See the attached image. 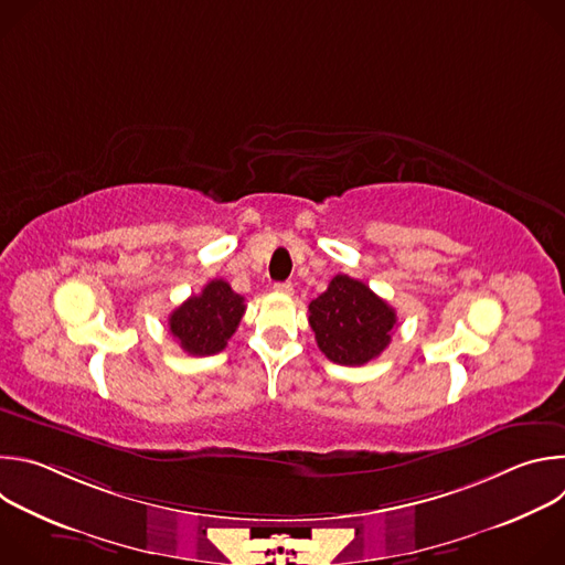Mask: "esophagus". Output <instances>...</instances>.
Segmentation results:
<instances>
[{
	"instance_id": "34e87169",
	"label": "esophagus",
	"mask_w": 565,
	"mask_h": 565,
	"mask_svg": "<svg viewBox=\"0 0 565 565\" xmlns=\"http://www.w3.org/2000/svg\"><path fill=\"white\" fill-rule=\"evenodd\" d=\"M275 290H277V292H281V295H292V290H295V288H292V284H290V281H277V284H275Z\"/></svg>"
}]
</instances>
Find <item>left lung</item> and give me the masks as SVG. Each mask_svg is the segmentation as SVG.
Instances as JSON below:
<instances>
[{
	"mask_svg": "<svg viewBox=\"0 0 565 565\" xmlns=\"http://www.w3.org/2000/svg\"><path fill=\"white\" fill-rule=\"evenodd\" d=\"M308 321L319 351L331 362L362 366L388 347L397 317L364 281L335 275L310 301Z\"/></svg>",
	"mask_w": 565,
	"mask_h": 565,
	"instance_id": "1",
	"label": "left lung"
}]
</instances>
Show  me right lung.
I'll list each match as a JSON object with an SVG mask.
<instances>
[{
  "mask_svg": "<svg viewBox=\"0 0 565 565\" xmlns=\"http://www.w3.org/2000/svg\"><path fill=\"white\" fill-rule=\"evenodd\" d=\"M246 312L244 297L227 281L212 279L201 295H192L170 315V333L190 355H214L227 347L241 317Z\"/></svg>",
  "mask_w": 565,
  "mask_h": 565,
  "instance_id": "right-lung-1",
  "label": "right lung"
}]
</instances>
